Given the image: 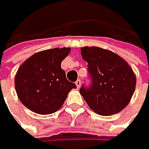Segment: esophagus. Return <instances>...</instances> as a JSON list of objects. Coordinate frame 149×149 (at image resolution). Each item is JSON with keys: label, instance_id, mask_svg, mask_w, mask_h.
<instances>
[{"label": "esophagus", "instance_id": "1", "mask_svg": "<svg viewBox=\"0 0 149 149\" xmlns=\"http://www.w3.org/2000/svg\"><path fill=\"white\" fill-rule=\"evenodd\" d=\"M75 85H76V87H77V88H80V86H81V81L78 79V80L75 82Z\"/></svg>", "mask_w": 149, "mask_h": 149}]
</instances>
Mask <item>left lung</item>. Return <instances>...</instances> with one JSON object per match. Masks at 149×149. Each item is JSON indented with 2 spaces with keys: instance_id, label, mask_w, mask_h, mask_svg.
I'll return each mask as SVG.
<instances>
[{
  "instance_id": "obj_1",
  "label": "left lung",
  "mask_w": 149,
  "mask_h": 149,
  "mask_svg": "<svg viewBox=\"0 0 149 149\" xmlns=\"http://www.w3.org/2000/svg\"><path fill=\"white\" fill-rule=\"evenodd\" d=\"M81 55L92 79L91 88L79 91L88 105L101 116L123 110L135 91L136 76L132 67L116 53L98 47H84Z\"/></svg>"
}]
</instances>
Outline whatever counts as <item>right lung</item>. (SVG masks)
Listing matches in <instances>:
<instances>
[{
  "label": "right lung",
  "instance_id": "obj_1",
  "mask_svg": "<svg viewBox=\"0 0 149 149\" xmlns=\"http://www.w3.org/2000/svg\"><path fill=\"white\" fill-rule=\"evenodd\" d=\"M70 47L37 52L24 61L15 76V88L19 101L28 109L40 115L55 113L62 106L75 84L69 82L61 61Z\"/></svg>",
  "mask_w": 149,
  "mask_h": 149
}]
</instances>
